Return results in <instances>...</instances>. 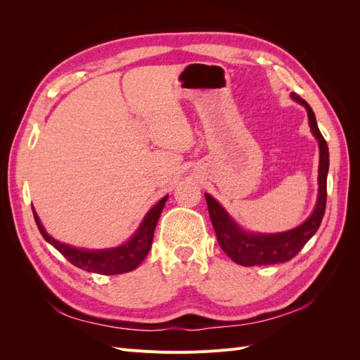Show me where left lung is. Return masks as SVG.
I'll return each mask as SVG.
<instances>
[{
	"label": "left lung",
	"instance_id": "left-lung-1",
	"mask_svg": "<svg viewBox=\"0 0 360 360\" xmlns=\"http://www.w3.org/2000/svg\"><path fill=\"white\" fill-rule=\"evenodd\" d=\"M292 99L302 103L308 111L309 126L314 136L320 144V167H319V200L312 214L300 226L287 233L279 234H252L245 233L242 228L231 219L222 209L219 202L205 193L207 207L214 228L216 238L219 242L224 252L230 257L234 263L242 266H264L285 263V261L296 257L300 249L307 245L309 238L317 233L323 216L326 212V200H328V171H329V148L323 138L320 129L315 122L312 108L307 101L296 93H291Z\"/></svg>",
	"mask_w": 360,
	"mask_h": 360
}]
</instances>
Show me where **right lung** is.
<instances>
[{"label": "right lung", "mask_w": 360, "mask_h": 360, "mask_svg": "<svg viewBox=\"0 0 360 360\" xmlns=\"http://www.w3.org/2000/svg\"><path fill=\"white\" fill-rule=\"evenodd\" d=\"M167 200H168V195L167 197H163L153 207V209L147 213L143 224H141V226L138 228V231L127 243L114 249H106V250H82V249H76L68 245H63L57 242L56 238H52L45 231V228H43L34 209H32V214H34L37 228L41 233L43 238H45L46 242H49L57 250H60V252L66 257L73 266L86 271H94V274H101V275H120L136 269L147 257L148 250L151 248V242H153L156 224L159 221V216L163 210V207H165Z\"/></svg>", "instance_id": "add662e5"}]
</instances>
